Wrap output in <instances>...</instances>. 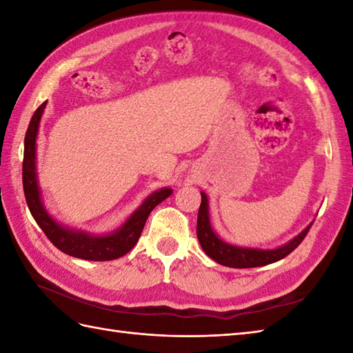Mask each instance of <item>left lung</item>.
<instances>
[{
    "label": "left lung",
    "mask_w": 353,
    "mask_h": 353,
    "mask_svg": "<svg viewBox=\"0 0 353 353\" xmlns=\"http://www.w3.org/2000/svg\"><path fill=\"white\" fill-rule=\"evenodd\" d=\"M303 229L301 234L294 236L277 249L264 250V249H250V247H239L224 243L220 236L215 234L211 221H209V208H208V197L205 192H201V203L197 216V238L209 258H212L215 262L232 268H252V267H262L267 264H273L276 261H281L285 256L296 249V247L303 241V238L308 234L310 228Z\"/></svg>",
    "instance_id": "8db88e82"
}]
</instances>
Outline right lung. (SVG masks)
<instances>
[{
    "label": "right lung",
    "mask_w": 353,
    "mask_h": 353,
    "mask_svg": "<svg viewBox=\"0 0 353 353\" xmlns=\"http://www.w3.org/2000/svg\"><path fill=\"white\" fill-rule=\"evenodd\" d=\"M45 104L42 103L36 109L32 119H30L28 129L24 139V161H22V183H24V194L30 212L33 219L39 224L50 241L59 250L70 254L74 258L86 261H112L124 256L127 252L133 249L138 243L141 232L148 219L150 212L171 196V188H162L142 201V205L125 220L121 228L108 235H91L83 230H72L62 226L47 212L41 197L39 183L36 174V138L39 130L41 117L43 114Z\"/></svg>",
    "instance_id": "1"
}]
</instances>
